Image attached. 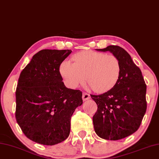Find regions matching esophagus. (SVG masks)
Wrapping results in <instances>:
<instances>
[{"mask_svg":"<svg viewBox=\"0 0 159 159\" xmlns=\"http://www.w3.org/2000/svg\"><path fill=\"white\" fill-rule=\"evenodd\" d=\"M82 98H83V100H84V101H85V100L90 99V95L88 94L87 93H83Z\"/></svg>","mask_w":159,"mask_h":159,"instance_id":"esophagus-1","label":"esophagus"}]
</instances>
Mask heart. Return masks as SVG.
I'll list each match as a JSON object with an SVG mask.
<instances>
[{
	"label": "heart",
	"instance_id": "b5f03b06",
	"mask_svg": "<svg viewBox=\"0 0 159 159\" xmlns=\"http://www.w3.org/2000/svg\"><path fill=\"white\" fill-rule=\"evenodd\" d=\"M74 64L64 61L60 66V74L65 84L70 89L85 81L94 91L103 93L115 86L121 75V64L113 54L85 51L73 57Z\"/></svg>",
	"mask_w": 159,
	"mask_h": 159
}]
</instances>
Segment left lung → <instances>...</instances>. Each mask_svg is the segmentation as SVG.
Segmentation results:
<instances>
[{"instance_id":"left-lung-1","label":"left lung","mask_w":159,"mask_h":159,"mask_svg":"<svg viewBox=\"0 0 159 159\" xmlns=\"http://www.w3.org/2000/svg\"><path fill=\"white\" fill-rule=\"evenodd\" d=\"M99 52H110L119 59L121 75L114 87L101 95H90L98 110L93 117L95 132L107 140H119L132 134L147 110V85L142 71L130 55L119 46L110 45Z\"/></svg>"}]
</instances>
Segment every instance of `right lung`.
I'll return each mask as SVG.
<instances>
[{
    "instance_id": "add662e5",
    "label": "right lung",
    "mask_w": 159,
    "mask_h": 159,
    "mask_svg": "<svg viewBox=\"0 0 159 159\" xmlns=\"http://www.w3.org/2000/svg\"><path fill=\"white\" fill-rule=\"evenodd\" d=\"M71 50L43 49L22 70L17 85L16 117L26 137L52 146L69 137L70 118L83 104L82 92L68 89L59 66Z\"/></svg>"
}]
</instances>
